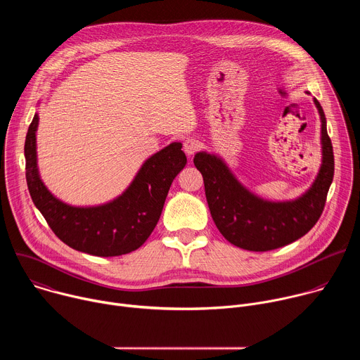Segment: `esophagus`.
I'll use <instances>...</instances> for the list:
<instances>
[{"mask_svg": "<svg viewBox=\"0 0 360 360\" xmlns=\"http://www.w3.org/2000/svg\"><path fill=\"white\" fill-rule=\"evenodd\" d=\"M199 142L196 141V139H186L185 142H184V150H185V153L186 155H189V157H192L193 153L199 149Z\"/></svg>", "mask_w": 360, "mask_h": 360, "instance_id": "obj_1", "label": "esophagus"}]
</instances>
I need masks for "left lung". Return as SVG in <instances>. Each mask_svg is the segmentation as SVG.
<instances>
[{
  "label": "left lung",
  "mask_w": 360,
  "mask_h": 360,
  "mask_svg": "<svg viewBox=\"0 0 360 360\" xmlns=\"http://www.w3.org/2000/svg\"><path fill=\"white\" fill-rule=\"evenodd\" d=\"M314 102L322 124V164L311 188L296 199L266 200L243 186L221 157L205 150L195 155L212 219L232 245L253 252L278 249L306 235L321 218L333 181L335 158L325 112L316 98Z\"/></svg>",
  "instance_id": "1"
}]
</instances>
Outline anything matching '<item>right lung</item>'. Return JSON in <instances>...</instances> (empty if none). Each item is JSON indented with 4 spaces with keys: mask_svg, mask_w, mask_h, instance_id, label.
Listing matches in <instances>:
<instances>
[{
    "mask_svg": "<svg viewBox=\"0 0 360 360\" xmlns=\"http://www.w3.org/2000/svg\"><path fill=\"white\" fill-rule=\"evenodd\" d=\"M38 114L25 136V178L30 195L53 232L70 248L94 256H120L138 249L157 226L175 176L185 168L181 142L149 157L129 186L95 207H74L48 191L37 161Z\"/></svg>",
    "mask_w": 360,
    "mask_h": 360,
    "instance_id": "1",
    "label": "right lung"
}]
</instances>
